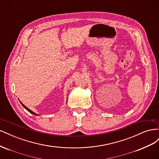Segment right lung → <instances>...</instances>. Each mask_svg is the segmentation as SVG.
Listing matches in <instances>:
<instances>
[{"mask_svg":"<svg viewBox=\"0 0 159 159\" xmlns=\"http://www.w3.org/2000/svg\"><path fill=\"white\" fill-rule=\"evenodd\" d=\"M20 103H21V102H20ZM21 104L22 105V106H23L24 107H25V109H26L27 111H29V112H30V113H32V114H33V115H37V114H36L35 113H34L33 111H31L30 109H28V107H26L25 106V105H24V104H22V103H21Z\"/></svg>","mask_w":159,"mask_h":159,"instance_id":"add662e5","label":"right lung"}]
</instances>
